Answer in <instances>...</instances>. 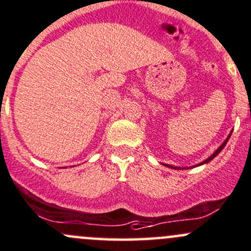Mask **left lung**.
<instances>
[{
  "instance_id": "left-lung-1",
  "label": "left lung",
  "mask_w": 251,
  "mask_h": 251,
  "mask_svg": "<svg viewBox=\"0 0 251 251\" xmlns=\"http://www.w3.org/2000/svg\"><path fill=\"white\" fill-rule=\"evenodd\" d=\"M231 133H232V131H231V132H230V134H228V136H227V138H226V139H225V141H224V142H223V144H221V146H220V147H219V148H218V149H216V150H215V151H214V152H213V154H212V155H210V156H209V157H208V159H205L204 161H202V162H201V163H197V165L192 166V167H197V166H201V165H204V163H208V162H209V161H212L213 159H214V157L216 156V155H219V152H220V151H221V150H223V149H224V148H225V146H226V143H227V142H228V139H230V137H231ZM163 165H165V163H163ZM165 166H167V167H168V168H173V170H180V168H181V170H183V167H176V166H172V165H165ZM185 168H189V167H185Z\"/></svg>"
}]
</instances>
